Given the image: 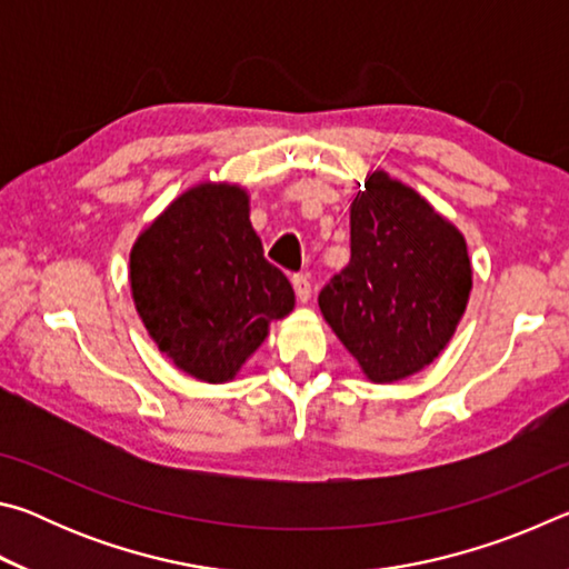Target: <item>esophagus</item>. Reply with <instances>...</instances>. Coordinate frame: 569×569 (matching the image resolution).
I'll return each instance as SVG.
<instances>
[{
    "mask_svg": "<svg viewBox=\"0 0 569 569\" xmlns=\"http://www.w3.org/2000/svg\"><path fill=\"white\" fill-rule=\"evenodd\" d=\"M293 288H296L298 301L306 303L308 298H311V281H308L306 273H296V276H293Z\"/></svg>",
    "mask_w": 569,
    "mask_h": 569,
    "instance_id": "34e87169",
    "label": "esophagus"
}]
</instances>
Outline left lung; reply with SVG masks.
Segmentation results:
<instances>
[{
    "instance_id": "8db88e82",
    "label": "left lung",
    "mask_w": 569,
    "mask_h": 569,
    "mask_svg": "<svg viewBox=\"0 0 569 569\" xmlns=\"http://www.w3.org/2000/svg\"><path fill=\"white\" fill-rule=\"evenodd\" d=\"M351 203V261L319 306L366 377L421 371L457 331L471 291L465 236L417 190L371 172Z\"/></svg>"
}]
</instances>
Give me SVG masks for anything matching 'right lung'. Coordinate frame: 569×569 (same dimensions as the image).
Wrapping results in <instances>:
<instances>
[{
  "instance_id": "1",
  "label": "right lung",
  "mask_w": 569,
  "mask_h": 569,
  "mask_svg": "<svg viewBox=\"0 0 569 569\" xmlns=\"http://www.w3.org/2000/svg\"><path fill=\"white\" fill-rule=\"evenodd\" d=\"M130 288L158 349L190 377L233 379L268 323L293 311V288L248 218L238 186L203 182L172 200L130 253Z\"/></svg>"
}]
</instances>
